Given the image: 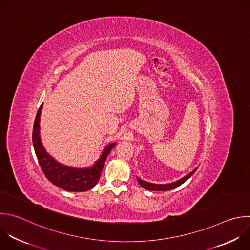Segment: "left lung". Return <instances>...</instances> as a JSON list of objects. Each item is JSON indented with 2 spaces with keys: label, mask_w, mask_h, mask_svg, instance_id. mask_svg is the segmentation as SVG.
<instances>
[{
  "label": "left lung",
  "mask_w": 250,
  "mask_h": 250,
  "mask_svg": "<svg viewBox=\"0 0 250 250\" xmlns=\"http://www.w3.org/2000/svg\"><path fill=\"white\" fill-rule=\"evenodd\" d=\"M197 168L194 169L191 173H189L188 175H187L186 177H184L183 179H181L180 181H177L175 183H172V184H168V185H155V184H150V183H147V182H144L142 181L141 179L137 178V181L139 183V185L147 189V190H157V191H167V190H172L178 187H180L181 185H183L185 182H187L195 172H196Z\"/></svg>",
  "instance_id": "1"
}]
</instances>
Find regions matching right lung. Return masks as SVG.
Returning <instances> with one entry per match:
<instances>
[{"mask_svg":"<svg viewBox=\"0 0 250 250\" xmlns=\"http://www.w3.org/2000/svg\"><path fill=\"white\" fill-rule=\"evenodd\" d=\"M43 104H41L38 109L34 125H33V133H32V141L34 146V151L37 156L38 163L40 168L46 178L55 186L60 188H62L66 191H86L93 188L98 183L103 167L105 165L106 159L110 154L113 147L116 143L109 144L104 150L99 158V160L92 166L91 168L87 169H74L70 167H66L57 161H55L48 153L45 151L39 133V122H40V114L42 110Z\"/></svg>","mask_w":250,"mask_h":250,"instance_id":"right-lung-1","label":"right lung"}]
</instances>
